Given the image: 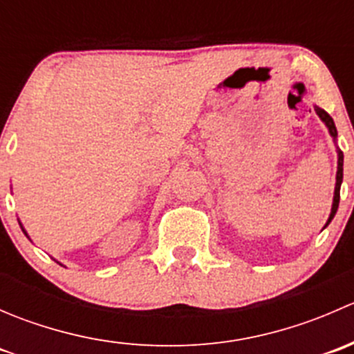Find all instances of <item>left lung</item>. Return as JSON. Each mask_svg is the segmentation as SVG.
<instances>
[{"mask_svg":"<svg viewBox=\"0 0 354 354\" xmlns=\"http://www.w3.org/2000/svg\"><path fill=\"white\" fill-rule=\"evenodd\" d=\"M315 111H317V114H319V116H320V120H322L324 123L327 124V128H329L330 135H332V137H334V140H335V137H337V130H335L334 120H332V118L329 116V113H326V111H324V109L315 108ZM341 183H342V152L339 151V159H337V176H335V190H334V203H332V210H330V216H329V221H327V224H329L330 221L334 219L335 212H337V207H339V197H341V195H339V192H341ZM327 224H326V226H327Z\"/></svg>","mask_w":354,"mask_h":354,"instance_id":"8db88e82","label":"left lung"}]
</instances>
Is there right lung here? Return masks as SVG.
Listing matches in <instances>:
<instances>
[{
  "label": "right lung",
  "mask_w": 354,
  "mask_h": 354,
  "mask_svg": "<svg viewBox=\"0 0 354 354\" xmlns=\"http://www.w3.org/2000/svg\"><path fill=\"white\" fill-rule=\"evenodd\" d=\"M24 233H25V231H24ZM25 234H27V233H25Z\"/></svg>",
  "instance_id": "obj_1"
}]
</instances>
